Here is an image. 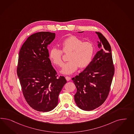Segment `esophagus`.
<instances>
[{"label":"esophagus","mask_w":134,"mask_h":134,"mask_svg":"<svg viewBox=\"0 0 134 134\" xmlns=\"http://www.w3.org/2000/svg\"><path fill=\"white\" fill-rule=\"evenodd\" d=\"M65 79L67 81H70V80L71 79V77H69L68 76H66V77H65Z\"/></svg>","instance_id":"1"}]
</instances>
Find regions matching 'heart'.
<instances>
[{
  "instance_id": "1",
  "label": "heart",
  "mask_w": 134,
  "mask_h": 134,
  "mask_svg": "<svg viewBox=\"0 0 134 134\" xmlns=\"http://www.w3.org/2000/svg\"><path fill=\"white\" fill-rule=\"evenodd\" d=\"M61 49L53 48L49 53V57L54 64L61 66L63 64L62 52L68 53V62L61 69L62 74L70 75L78 67L83 68L89 65L93 56L94 45L90 42H83L75 36L66 38L60 44Z\"/></svg>"
}]
</instances>
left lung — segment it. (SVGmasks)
<instances>
[{
  "label": "left lung",
  "mask_w": 134,
  "mask_h": 134,
  "mask_svg": "<svg viewBox=\"0 0 134 134\" xmlns=\"http://www.w3.org/2000/svg\"><path fill=\"white\" fill-rule=\"evenodd\" d=\"M96 33L99 38L97 43L100 50L85 69L72 79L77 88L75 102L79 108L86 111L97 108L105 101L114 73L110 44L101 33Z\"/></svg>",
  "instance_id": "8db88e82"
}]
</instances>
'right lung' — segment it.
Wrapping results in <instances>:
<instances>
[{"instance_id":"1","label":"right lung","mask_w":134,"mask_h":134,"mask_svg":"<svg viewBox=\"0 0 134 134\" xmlns=\"http://www.w3.org/2000/svg\"><path fill=\"white\" fill-rule=\"evenodd\" d=\"M55 34L39 32L27 38L19 52L17 75L26 101L34 110L49 111L57 107L58 96L67 82L57 77L49 58L48 47Z\"/></svg>"}]
</instances>
